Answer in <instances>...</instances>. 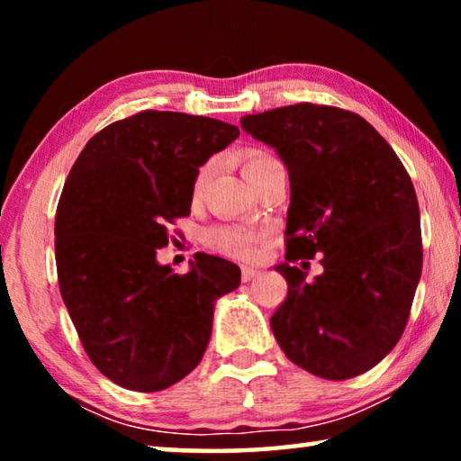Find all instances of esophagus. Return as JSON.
<instances>
[{"instance_id": "obj_1", "label": "esophagus", "mask_w": 461, "mask_h": 461, "mask_svg": "<svg viewBox=\"0 0 461 461\" xmlns=\"http://www.w3.org/2000/svg\"><path fill=\"white\" fill-rule=\"evenodd\" d=\"M258 276H260V270L249 268V267L241 268V280H244V283H249V280H254V278H258Z\"/></svg>"}]
</instances>
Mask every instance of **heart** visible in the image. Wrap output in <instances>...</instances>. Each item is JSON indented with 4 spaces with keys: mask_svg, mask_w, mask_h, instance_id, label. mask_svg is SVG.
I'll use <instances>...</instances> for the list:
<instances>
[{
    "mask_svg": "<svg viewBox=\"0 0 461 461\" xmlns=\"http://www.w3.org/2000/svg\"><path fill=\"white\" fill-rule=\"evenodd\" d=\"M272 158L270 154L260 152V150H249L244 156V175L246 178L252 176L256 170H260L262 167L270 165ZM209 175H212V165H205L201 170L197 178H194V194H199L203 186H205ZM262 240V233L249 231L244 228H213L207 233V241L209 246L220 249L223 254L236 256V258L241 260H252L258 254V244Z\"/></svg>",
    "mask_w": 461,
    "mask_h": 461,
    "instance_id": "obj_1",
    "label": "heart"
}]
</instances>
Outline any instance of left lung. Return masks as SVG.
Wrapping results in <instances>:
<instances>
[{
    "label": "left lung",
    "mask_w": 461,
    "mask_h": 461,
    "mask_svg": "<svg viewBox=\"0 0 461 461\" xmlns=\"http://www.w3.org/2000/svg\"><path fill=\"white\" fill-rule=\"evenodd\" d=\"M241 130L275 148L291 181L286 260L323 254V272L275 267L288 294L270 317L291 362L327 380L364 374L401 339L423 248L415 186L360 115L299 104L244 115Z\"/></svg>",
    "instance_id": "8db88e82"
}]
</instances>
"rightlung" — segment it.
Masks as SVG:
<instances>
[{
	"instance_id": "add662e5",
	"label": "right lung",
	"mask_w": 461,
	"mask_h": 461,
	"mask_svg": "<svg viewBox=\"0 0 461 461\" xmlns=\"http://www.w3.org/2000/svg\"><path fill=\"white\" fill-rule=\"evenodd\" d=\"M240 136L230 123L140 112L93 136L62 189L54 249L60 294L97 370L158 393L197 368L220 296L241 272L197 254L186 275L156 260L167 225L191 213L199 168Z\"/></svg>"
}]
</instances>
